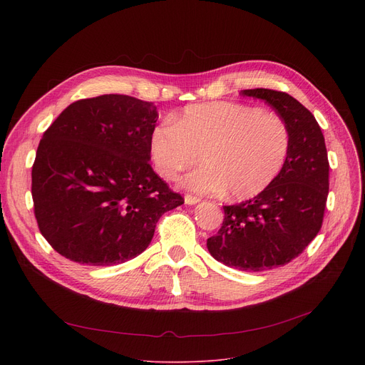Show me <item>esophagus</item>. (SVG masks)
<instances>
[{
    "instance_id": "1",
    "label": "esophagus",
    "mask_w": 365,
    "mask_h": 365,
    "mask_svg": "<svg viewBox=\"0 0 365 365\" xmlns=\"http://www.w3.org/2000/svg\"><path fill=\"white\" fill-rule=\"evenodd\" d=\"M201 201V198L200 197H194V195H185V202L187 204V205H194V204H198Z\"/></svg>"
}]
</instances>
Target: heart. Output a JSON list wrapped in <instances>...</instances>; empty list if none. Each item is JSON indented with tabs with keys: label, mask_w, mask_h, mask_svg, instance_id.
Returning <instances> with one entry per match:
<instances>
[{
	"label": "heart",
	"mask_w": 365,
	"mask_h": 365,
	"mask_svg": "<svg viewBox=\"0 0 365 365\" xmlns=\"http://www.w3.org/2000/svg\"><path fill=\"white\" fill-rule=\"evenodd\" d=\"M290 128L274 112L232 103H197L153 128L150 157L158 175L175 179L183 170L205 165L185 178L183 185L201 194L234 200L259 195L278 176L290 152Z\"/></svg>",
	"instance_id": "heart-1"
}]
</instances>
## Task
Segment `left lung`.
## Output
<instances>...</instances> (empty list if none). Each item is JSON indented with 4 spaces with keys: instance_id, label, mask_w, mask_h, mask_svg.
Listing matches in <instances>:
<instances>
[{
    "instance_id": "8db88e82",
    "label": "left lung",
    "mask_w": 365,
    "mask_h": 365,
    "mask_svg": "<svg viewBox=\"0 0 365 365\" xmlns=\"http://www.w3.org/2000/svg\"><path fill=\"white\" fill-rule=\"evenodd\" d=\"M241 94L275 109L290 128V152L279 176L263 192L223 207V223L207 240V248L226 266L260 272L296 259L319 232L330 164L315 117L290 94L271 88Z\"/></svg>"
}]
</instances>
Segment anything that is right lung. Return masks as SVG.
I'll list each match as a JSON object with an SVG mask.
<instances>
[{
	"instance_id": "add662e5",
	"label": "right lung",
	"mask_w": 365,
	"mask_h": 365,
	"mask_svg": "<svg viewBox=\"0 0 365 365\" xmlns=\"http://www.w3.org/2000/svg\"><path fill=\"white\" fill-rule=\"evenodd\" d=\"M157 120L150 102L103 94L71 103L44 131L31 190L38 227L57 253L81 264L124 263L185 202L149 164Z\"/></svg>"
}]
</instances>
